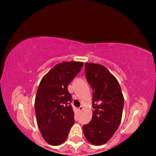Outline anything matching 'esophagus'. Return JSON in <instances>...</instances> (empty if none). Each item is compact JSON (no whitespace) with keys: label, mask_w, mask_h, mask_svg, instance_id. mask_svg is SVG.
<instances>
[{"label":"esophagus","mask_w":156,"mask_h":156,"mask_svg":"<svg viewBox=\"0 0 156 156\" xmlns=\"http://www.w3.org/2000/svg\"><path fill=\"white\" fill-rule=\"evenodd\" d=\"M83 107H82V106H80V107H79V108H78V112H81V111H82V110H83Z\"/></svg>","instance_id":"obj_1"}]
</instances>
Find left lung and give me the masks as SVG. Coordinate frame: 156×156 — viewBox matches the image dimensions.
<instances>
[{"label": "left lung", "instance_id": "obj_1", "mask_svg": "<svg viewBox=\"0 0 156 156\" xmlns=\"http://www.w3.org/2000/svg\"><path fill=\"white\" fill-rule=\"evenodd\" d=\"M84 67L86 79L93 90L94 110L90 122L83 126V133L92 144H104L120 125L124 97L117 79L106 67L87 62Z\"/></svg>", "mask_w": 156, "mask_h": 156}]
</instances>
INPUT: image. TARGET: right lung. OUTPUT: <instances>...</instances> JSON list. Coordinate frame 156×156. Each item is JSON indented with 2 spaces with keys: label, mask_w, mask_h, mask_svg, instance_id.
<instances>
[{
  "label": "right lung",
  "mask_w": 156,
  "mask_h": 156,
  "mask_svg": "<svg viewBox=\"0 0 156 156\" xmlns=\"http://www.w3.org/2000/svg\"><path fill=\"white\" fill-rule=\"evenodd\" d=\"M83 62H63L42 78L35 98L38 129L47 143L56 146L67 139L74 120L68 85L80 72Z\"/></svg>",
  "instance_id": "right-lung-1"
}]
</instances>
